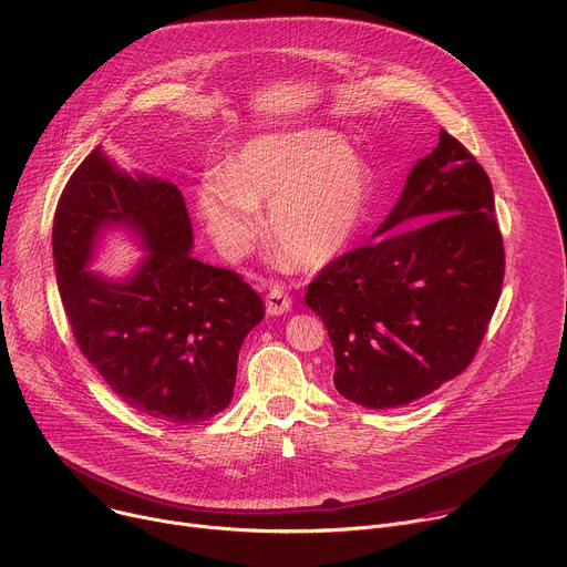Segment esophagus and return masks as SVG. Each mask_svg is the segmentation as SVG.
<instances>
[{"label": "esophagus", "instance_id": "obj_1", "mask_svg": "<svg viewBox=\"0 0 567 567\" xmlns=\"http://www.w3.org/2000/svg\"><path fill=\"white\" fill-rule=\"evenodd\" d=\"M291 302H293V298H291V293L287 291L285 285H274L267 293V311L271 316L287 313L291 309Z\"/></svg>", "mask_w": 567, "mask_h": 567}]
</instances>
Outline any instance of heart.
<instances>
[{
	"label": "heart",
	"mask_w": 567,
	"mask_h": 567,
	"mask_svg": "<svg viewBox=\"0 0 567 567\" xmlns=\"http://www.w3.org/2000/svg\"><path fill=\"white\" fill-rule=\"evenodd\" d=\"M370 199V171L328 130H296L249 141L228 168L208 171L197 206L219 254L239 260L269 228L300 267L334 260L359 228Z\"/></svg>",
	"instance_id": "obj_1"
}]
</instances>
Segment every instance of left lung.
Listing matches in <instances>:
<instances>
[{"mask_svg": "<svg viewBox=\"0 0 567 567\" xmlns=\"http://www.w3.org/2000/svg\"><path fill=\"white\" fill-rule=\"evenodd\" d=\"M374 237L322 267L305 302L328 328L337 390L383 411L475 359L503 291L505 247L492 182L446 130Z\"/></svg>", "mask_w": 567, "mask_h": 567, "instance_id": "8db88e82", "label": "left lung"}]
</instances>
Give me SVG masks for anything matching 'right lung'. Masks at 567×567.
I'll use <instances>...</instances> for the list:
<instances>
[{
    "mask_svg": "<svg viewBox=\"0 0 567 567\" xmlns=\"http://www.w3.org/2000/svg\"><path fill=\"white\" fill-rule=\"evenodd\" d=\"M110 223L136 229L151 251L127 284L84 271ZM51 245L73 339L130 409L197 424L228 406L241 341L265 302L239 274L188 254L193 226L175 184L121 173L99 145L58 199Z\"/></svg>",
    "mask_w": 567,
    "mask_h": 567,
    "instance_id": "right-lung-1",
    "label": "right lung"
}]
</instances>
